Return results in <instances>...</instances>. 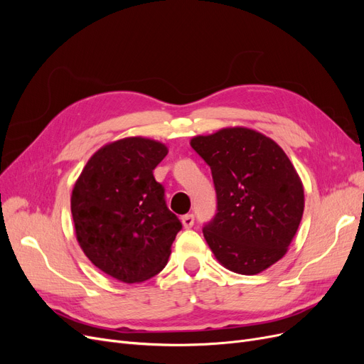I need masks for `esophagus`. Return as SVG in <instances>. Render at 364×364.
Segmentation results:
<instances>
[{
    "label": "esophagus",
    "mask_w": 364,
    "mask_h": 364,
    "mask_svg": "<svg viewBox=\"0 0 364 364\" xmlns=\"http://www.w3.org/2000/svg\"><path fill=\"white\" fill-rule=\"evenodd\" d=\"M182 225H183V228L185 229H190V228H193V225H194V215L193 214H186V215H182Z\"/></svg>",
    "instance_id": "1"
}]
</instances>
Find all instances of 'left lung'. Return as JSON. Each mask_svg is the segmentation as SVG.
Listing matches in <instances>:
<instances>
[{
	"label": "left lung",
	"mask_w": 364,
	"mask_h": 364,
	"mask_svg": "<svg viewBox=\"0 0 364 364\" xmlns=\"http://www.w3.org/2000/svg\"><path fill=\"white\" fill-rule=\"evenodd\" d=\"M211 167L217 214L203 237L230 272L257 274L289 250L304 214V185L285 151L247 127L191 139Z\"/></svg>",
	"instance_id": "8db88e82"
}]
</instances>
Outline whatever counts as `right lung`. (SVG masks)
Wrapping results in <instances>:
<instances>
[{"instance_id": "right-lung-1", "label": "right lung", "mask_w": 364, "mask_h": 364, "mask_svg": "<svg viewBox=\"0 0 364 364\" xmlns=\"http://www.w3.org/2000/svg\"><path fill=\"white\" fill-rule=\"evenodd\" d=\"M167 153L162 142L142 136L109 142L74 183L77 241L97 269L121 282L136 284L158 274L182 229L153 176Z\"/></svg>"}]
</instances>
